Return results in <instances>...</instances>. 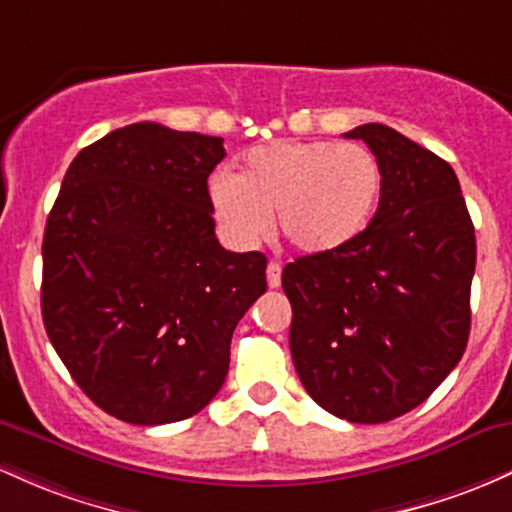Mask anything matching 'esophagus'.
Instances as JSON below:
<instances>
[{"label": "esophagus", "instance_id": "esophagus-1", "mask_svg": "<svg viewBox=\"0 0 512 512\" xmlns=\"http://www.w3.org/2000/svg\"><path fill=\"white\" fill-rule=\"evenodd\" d=\"M280 278H283V268H280V263L271 261L266 268V280H268V287H278L280 285Z\"/></svg>", "mask_w": 512, "mask_h": 512}]
</instances>
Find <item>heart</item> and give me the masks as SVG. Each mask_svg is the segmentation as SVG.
I'll list each match as a JSON object with an SVG mask.
<instances>
[{
  "label": "heart",
  "instance_id": "obj_1",
  "mask_svg": "<svg viewBox=\"0 0 512 512\" xmlns=\"http://www.w3.org/2000/svg\"><path fill=\"white\" fill-rule=\"evenodd\" d=\"M380 193V159L367 147L333 140L256 147L239 174L222 171L210 183L212 212L232 244H258L278 210L280 232L302 254H331L358 239Z\"/></svg>",
  "mask_w": 512,
  "mask_h": 512
}]
</instances>
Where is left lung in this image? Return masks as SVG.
Masks as SVG:
<instances>
[{
  "label": "left lung",
  "instance_id": "1",
  "mask_svg": "<svg viewBox=\"0 0 512 512\" xmlns=\"http://www.w3.org/2000/svg\"><path fill=\"white\" fill-rule=\"evenodd\" d=\"M382 166L365 232L283 271L290 353L307 394L350 423H387L428 399L469 341L476 239L452 166L401 132H346Z\"/></svg>",
  "mask_w": 512,
  "mask_h": 512
}]
</instances>
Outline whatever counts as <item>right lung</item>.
Segmentation results:
<instances>
[{"label": "right lung", "mask_w": 512, "mask_h": 512, "mask_svg": "<svg viewBox=\"0 0 512 512\" xmlns=\"http://www.w3.org/2000/svg\"><path fill=\"white\" fill-rule=\"evenodd\" d=\"M222 137L132 123L74 157L43 237L50 343L99 409L135 426L191 418L220 392L266 256L215 237Z\"/></svg>", "instance_id": "right-lung-1"}]
</instances>
